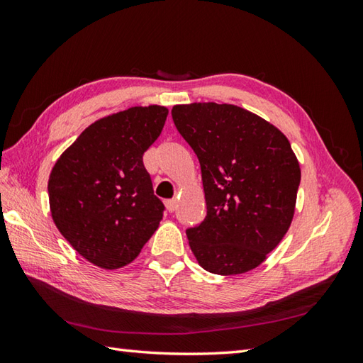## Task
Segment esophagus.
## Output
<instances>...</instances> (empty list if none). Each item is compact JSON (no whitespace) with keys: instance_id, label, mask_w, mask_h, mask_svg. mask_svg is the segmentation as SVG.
I'll use <instances>...</instances> for the list:
<instances>
[{"instance_id":"1","label":"esophagus","mask_w":363,"mask_h":363,"mask_svg":"<svg viewBox=\"0 0 363 363\" xmlns=\"http://www.w3.org/2000/svg\"><path fill=\"white\" fill-rule=\"evenodd\" d=\"M165 207H167L168 212H174L176 207H177L176 199H167V201H165Z\"/></svg>"}]
</instances>
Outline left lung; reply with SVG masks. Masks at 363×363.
<instances>
[{
  "mask_svg": "<svg viewBox=\"0 0 363 363\" xmlns=\"http://www.w3.org/2000/svg\"><path fill=\"white\" fill-rule=\"evenodd\" d=\"M172 115L201 165L207 213L187 229L191 252L213 274L254 269L295 215L301 168L289 138L234 104H177Z\"/></svg>",
  "mask_w": 363,
  "mask_h": 363,
  "instance_id": "obj_1",
  "label": "left lung"
}]
</instances>
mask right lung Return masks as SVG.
<instances>
[{
	"mask_svg": "<svg viewBox=\"0 0 363 363\" xmlns=\"http://www.w3.org/2000/svg\"><path fill=\"white\" fill-rule=\"evenodd\" d=\"M168 109L135 106L82 130L54 164V225L84 259L104 269L130 264L156 233L164 204L154 195L143 152L157 140Z\"/></svg>",
	"mask_w": 363,
	"mask_h": 363,
	"instance_id": "1",
	"label": "right lung"
}]
</instances>
